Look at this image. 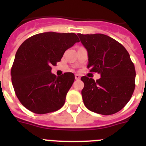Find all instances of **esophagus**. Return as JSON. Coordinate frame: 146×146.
<instances>
[{"mask_svg": "<svg viewBox=\"0 0 146 146\" xmlns=\"http://www.w3.org/2000/svg\"><path fill=\"white\" fill-rule=\"evenodd\" d=\"M74 77H75V80H77L80 79V76L79 74H75Z\"/></svg>", "mask_w": 146, "mask_h": 146, "instance_id": "1", "label": "esophagus"}]
</instances>
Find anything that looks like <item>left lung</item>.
<instances>
[{
    "instance_id": "8db88e82",
    "label": "left lung",
    "mask_w": 146,
    "mask_h": 146,
    "mask_svg": "<svg viewBox=\"0 0 146 146\" xmlns=\"http://www.w3.org/2000/svg\"><path fill=\"white\" fill-rule=\"evenodd\" d=\"M88 56V69L101 74L94 80L86 76L82 96L91 111L108 115L116 113L131 99L136 72L129 54L123 45L107 35L78 33Z\"/></svg>"
}]
</instances>
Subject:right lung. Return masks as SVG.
<instances>
[{"instance_id": "add662e5", "label": "right lung", "mask_w": 146, "mask_h": 146, "mask_svg": "<svg viewBox=\"0 0 146 146\" xmlns=\"http://www.w3.org/2000/svg\"><path fill=\"white\" fill-rule=\"evenodd\" d=\"M80 40L75 33L46 32L30 37L15 55L11 69L17 97L23 106L36 114L60 109L74 81V74L60 77L51 73L52 66L61 60L67 49Z\"/></svg>"}]
</instances>
